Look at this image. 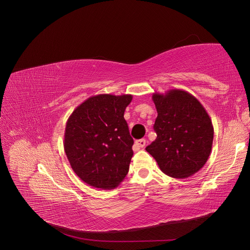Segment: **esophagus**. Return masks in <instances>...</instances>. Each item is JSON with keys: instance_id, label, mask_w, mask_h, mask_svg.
<instances>
[{"instance_id": "1", "label": "esophagus", "mask_w": 250, "mask_h": 250, "mask_svg": "<svg viewBox=\"0 0 250 250\" xmlns=\"http://www.w3.org/2000/svg\"><path fill=\"white\" fill-rule=\"evenodd\" d=\"M146 140L142 138V139H139V140L135 141L134 146L137 147V148H141V147H145L146 146Z\"/></svg>"}]
</instances>
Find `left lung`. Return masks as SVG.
I'll use <instances>...</instances> for the list:
<instances>
[{
  "label": "left lung",
  "mask_w": 250,
  "mask_h": 250,
  "mask_svg": "<svg viewBox=\"0 0 250 250\" xmlns=\"http://www.w3.org/2000/svg\"><path fill=\"white\" fill-rule=\"evenodd\" d=\"M158 117L153 129L157 138L146 151L163 173L183 179L194 175L207 163L212 146L213 127L200 102L182 89L154 92Z\"/></svg>",
  "instance_id": "1"
}]
</instances>
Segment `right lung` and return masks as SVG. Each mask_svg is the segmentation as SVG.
<instances>
[{"mask_svg":"<svg viewBox=\"0 0 250 250\" xmlns=\"http://www.w3.org/2000/svg\"><path fill=\"white\" fill-rule=\"evenodd\" d=\"M131 94H98L79 104L68 118L64 149L80 179L100 189H113L129 171L133 139L124 119Z\"/></svg>","mask_w":250,"mask_h":250,"instance_id":"obj_1","label":"right lung"}]
</instances>
